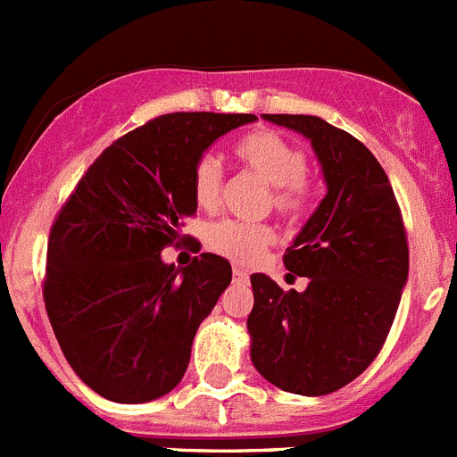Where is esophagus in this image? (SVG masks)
<instances>
[{
    "label": "esophagus",
    "instance_id": "obj_1",
    "mask_svg": "<svg viewBox=\"0 0 457 457\" xmlns=\"http://www.w3.org/2000/svg\"><path fill=\"white\" fill-rule=\"evenodd\" d=\"M247 278H249V274L245 272V270L233 268V281H237V284H245V281H247Z\"/></svg>",
    "mask_w": 457,
    "mask_h": 457
}]
</instances>
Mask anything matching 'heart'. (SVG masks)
Wrapping results in <instances>:
<instances>
[{
    "label": "heart",
    "instance_id": "heart-1",
    "mask_svg": "<svg viewBox=\"0 0 457 457\" xmlns=\"http://www.w3.org/2000/svg\"><path fill=\"white\" fill-rule=\"evenodd\" d=\"M233 155L247 171L256 173L270 187L268 205L286 220H300L313 204V189L306 176V155L293 141L270 128H256L237 137ZM224 173L212 155H201L192 169V194L201 208H215L221 199ZM274 242L268 224H245L224 220L208 228V247L236 263H253Z\"/></svg>",
    "mask_w": 457,
    "mask_h": 457
}]
</instances>
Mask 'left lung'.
<instances>
[{
	"instance_id": "obj_1",
	"label": "left lung",
	"mask_w": 457,
	"mask_h": 457,
	"mask_svg": "<svg viewBox=\"0 0 457 457\" xmlns=\"http://www.w3.org/2000/svg\"><path fill=\"white\" fill-rule=\"evenodd\" d=\"M263 119L309 137L327 194L284 253L286 270L309 278L306 290L252 274V361L278 389L325 395L385 345L410 270L407 231L385 169L361 141L318 116Z\"/></svg>"
}]
</instances>
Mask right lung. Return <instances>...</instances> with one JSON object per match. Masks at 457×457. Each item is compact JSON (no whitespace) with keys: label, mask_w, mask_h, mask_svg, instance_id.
Wrapping results in <instances>:
<instances>
[{"label":"right lung","mask_w":457,"mask_h":457,"mask_svg":"<svg viewBox=\"0 0 457 457\" xmlns=\"http://www.w3.org/2000/svg\"><path fill=\"white\" fill-rule=\"evenodd\" d=\"M253 114L176 112L119 137L56 212L43 300L68 364L107 401L148 403L183 379L194 334L231 284L215 253L162 263L196 215L192 169Z\"/></svg>","instance_id":"right-lung-1"}]
</instances>
